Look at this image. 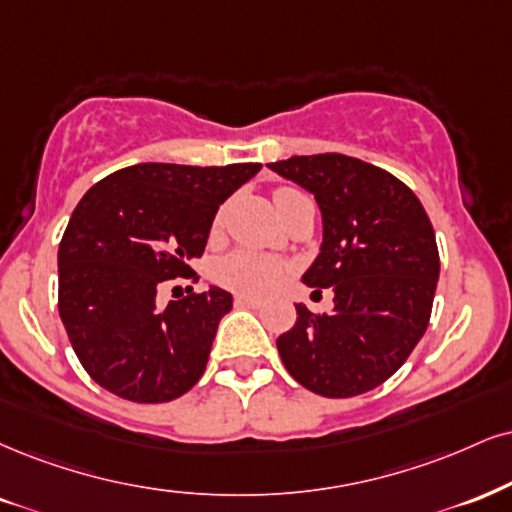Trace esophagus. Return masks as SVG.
<instances>
[{
    "label": "esophagus",
    "mask_w": 512,
    "mask_h": 512,
    "mask_svg": "<svg viewBox=\"0 0 512 512\" xmlns=\"http://www.w3.org/2000/svg\"><path fill=\"white\" fill-rule=\"evenodd\" d=\"M235 304L237 306H246V308H261L263 301L256 299V296H249V294H237L235 296Z\"/></svg>",
    "instance_id": "1"
}]
</instances>
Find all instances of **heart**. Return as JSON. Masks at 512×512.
<instances>
[{
  "mask_svg": "<svg viewBox=\"0 0 512 512\" xmlns=\"http://www.w3.org/2000/svg\"><path fill=\"white\" fill-rule=\"evenodd\" d=\"M296 192H299V189L292 187L275 189V204ZM220 225H223V211H218L216 220H213V230H218ZM289 270L292 268H289V263L282 261V258L256 254V251L249 249H237L218 261L216 282L225 289H232V292L239 294L266 296L270 292H275V289L285 282Z\"/></svg>",
  "mask_w": 512,
  "mask_h": 512,
  "instance_id": "obj_1",
  "label": "heart"
}]
</instances>
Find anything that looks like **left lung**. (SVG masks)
<instances>
[{
    "label": "left lung",
    "instance_id": "1",
    "mask_svg": "<svg viewBox=\"0 0 512 512\" xmlns=\"http://www.w3.org/2000/svg\"><path fill=\"white\" fill-rule=\"evenodd\" d=\"M318 201L323 246L308 287L334 292L332 313L296 304L277 351L301 387L349 399L387 382L430 325L439 249L413 189L387 170L344 154L268 163Z\"/></svg>",
    "mask_w": 512,
    "mask_h": 512
}]
</instances>
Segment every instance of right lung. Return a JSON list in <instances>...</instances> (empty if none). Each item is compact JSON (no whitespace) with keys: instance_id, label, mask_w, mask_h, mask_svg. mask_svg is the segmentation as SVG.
<instances>
[{"instance_id":"obj_1","label":"right lung","mask_w":512,"mask_h":512,"mask_svg":"<svg viewBox=\"0 0 512 512\" xmlns=\"http://www.w3.org/2000/svg\"><path fill=\"white\" fill-rule=\"evenodd\" d=\"M261 163H137L87 189L59 244V315L87 375L125 401L166 403L204 375L232 294L159 301L168 280L197 282L218 206Z\"/></svg>"}]
</instances>
